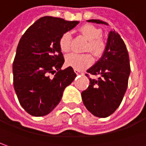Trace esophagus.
<instances>
[{"label": "esophagus", "mask_w": 146, "mask_h": 146, "mask_svg": "<svg viewBox=\"0 0 146 146\" xmlns=\"http://www.w3.org/2000/svg\"><path fill=\"white\" fill-rule=\"evenodd\" d=\"M74 72L77 73V74H80V73H82V72H81L80 70H77V69H74Z\"/></svg>", "instance_id": "34e87169"}]
</instances>
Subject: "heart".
Listing matches in <instances>:
<instances>
[{
  "label": "heart",
  "instance_id": "obj_1",
  "mask_svg": "<svg viewBox=\"0 0 146 146\" xmlns=\"http://www.w3.org/2000/svg\"><path fill=\"white\" fill-rule=\"evenodd\" d=\"M79 32L88 40L86 50H90L96 56H100L103 54L105 49V44L100 38L101 30L92 24H85L82 26ZM71 36L69 33H65L61 36L60 39V47L63 52H68L70 50ZM93 57L91 54H68L65 59V63L68 66L72 67L77 70H83L92 64Z\"/></svg>",
  "mask_w": 146,
  "mask_h": 146
}]
</instances>
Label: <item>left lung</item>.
<instances>
[{
	"instance_id": "1",
	"label": "left lung",
	"mask_w": 146,
	"mask_h": 146,
	"mask_svg": "<svg viewBox=\"0 0 146 146\" xmlns=\"http://www.w3.org/2000/svg\"><path fill=\"white\" fill-rule=\"evenodd\" d=\"M87 22L109 25L99 19H89ZM130 72L126 45L117 32L111 30L101 57L87 69V73L99 76L97 79L90 78L89 86L82 92V102L87 110L99 117L111 115L123 99Z\"/></svg>"
}]
</instances>
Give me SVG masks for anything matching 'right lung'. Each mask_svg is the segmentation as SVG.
Listing matches in <instances>:
<instances>
[{
	"label": "right lung",
	"mask_w": 146,
	"mask_h": 146,
	"mask_svg": "<svg viewBox=\"0 0 146 146\" xmlns=\"http://www.w3.org/2000/svg\"><path fill=\"white\" fill-rule=\"evenodd\" d=\"M78 23L44 16L22 36L13 63L14 87L20 105L29 114L41 117L50 113L60 102L65 87L75 79L72 67L61 69L64 59L60 39ZM50 73L55 74L53 78Z\"/></svg>",
	"instance_id": "right-lung-1"
}]
</instances>
